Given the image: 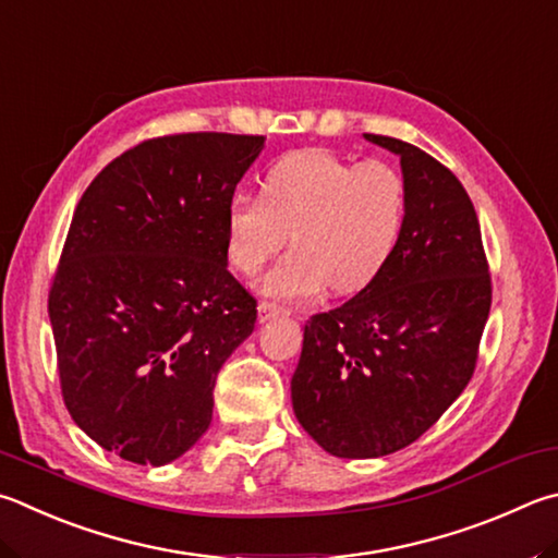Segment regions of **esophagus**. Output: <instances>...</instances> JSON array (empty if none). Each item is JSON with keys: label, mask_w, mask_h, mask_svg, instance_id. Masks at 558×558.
I'll return each mask as SVG.
<instances>
[{"label": "esophagus", "mask_w": 558, "mask_h": 558, "mask_svg": "<svg viewBox=\"0 0 558 558\" xmlns=\"http://www.w3.org/2000/svg\"><path fill=\"white\" fill-rule=\"evenodd\" d=\"M286 314V310L272 305V302H258V322H270L276 317H282Z\"/></svg>", "instance_id": "obj_1"}]
</instances>
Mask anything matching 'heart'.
<instances>
[{"mask_svg": "<svg viewBox=\"0 0 558 558\" xmlns=\"http://www.w3.org/2000/svg\"><path fill=\"white\" fill-rule=\"evenodd\" d=\"M404 219L408 187L392 166L295 150L268 168L260 195L231 197L227 258L244 276H256L292 231L295 248L263 278V295L307 300L329 286L353 292L388 266Z\"/></svg>", "mask_w": 558, "mask_h": 558, "instance_id": "1", "label": "heart"}]
</instances>
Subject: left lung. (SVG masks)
<instances>
[{
	"mask_svg": "<svg viewBox=\"0 0 558 558\" xmlns=\"http://www.w3.org/2000/svg\"><path fill=\"white\" fill-rule=\"evenodd\" d=\"M408 219L388 266L356 298L305 324L292 410L339 459H378L420 439L469 385L490 276L473 202L449 168L400 138Z\"/></svg>",
	"mask_w": 558,
	"mask_h": 558,
	"instance_id": "1",
	"label": "left lung"
}]
</instances>
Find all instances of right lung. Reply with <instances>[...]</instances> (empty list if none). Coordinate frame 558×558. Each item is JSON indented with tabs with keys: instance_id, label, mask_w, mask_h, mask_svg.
Wrapping results in <instances>:
<instances>
[{
	"instance_id": "obj_1",
	"label": "right lung",
	"mask_w": 558,
	"mask_h": 558,
	"mask_svg": "<svg viewBox=\"0 0 558 558\" xmlns=\"http://www.w3.org/2000/svg\"><path fill=\"white\" fill-rule=\"evenodd\" d=\"M266 138L178 134L85 190L48 298L70 417L99 447L166 465L195 447L217 373L256 324L227 268V207Z\"/></svg>"
}]
</instances>
